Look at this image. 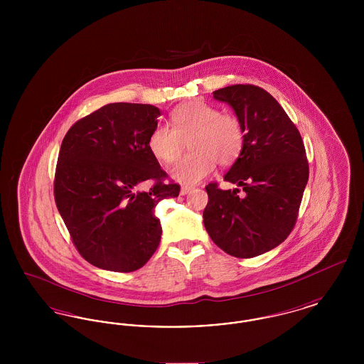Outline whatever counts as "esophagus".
Instances as JSON below:
<instances>
[{
  "label": "esophagus",
  "instance_id": "obj_1",
  "mask_svg": "<svg viewBox=\"0 0 364 364\" xmlns=\"http://www.w3.org/2000/svg\"><path fill=\"white\" fill-rule=\"evenodd\" d=\"M191 191H192V187H187V186H183V187L180 188V193H181V195H187V193H190Z\"/></svg>",
  "mask_w": 364,
  "mask_h": 364
}]
</instances>
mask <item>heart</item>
<instances>
[{
    "mask_svg": "<svg viewBox=\"0 0 364 364\" xmlns=\"http://www.w3.org/2000/svg\"><path fill=\"white\" fill-rule=\"evenodd\" d=\"M172 127L158 124L149 136V150L162 164H173L188 140L191 150L172 169V178L192 186L213 172L215 162L233 164L244 147L245 132L240 119L221 112L215 105L195 100L176 107Z\"/></svg>",
    "mask_w": 364,
    "mask_h": 364,
    "instance_id": "heart-1",
    "label": "heart"
}]
</instances>
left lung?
I'll return each mask as SVG.
<instances>
[{"label":"left lung","mask_w":364,"mask_h":364,"mask_svg":"<svg viewBox=\"0 0 364 364\" xmlns=\"http://www.w3.org/2000/svg\"><path fill=\"white\" fill-rule=\"evenodd\" d=\"M229 105L245 132L242 154L224 180L239 188L220 190L210 183L203 224L226 254L254 258L284 242L292 232L309 162L301 136L281 105L263 88L235 85L213 92Z\"/></svg>","instance_id":"8db88e82"}]
</instances>
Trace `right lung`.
<instances>
[{"label":"right lung","mask_w":364,"mask_h":364,"mask_svg":"<svg viewBox=\"0 0 364 364\" xmlns=\"http://www.w3.org/2000/svg\"><path fill=\"white\" fill-rule=\"evenodd\" d=\"M161 110L153 105H105L75 122L61 143L54 199L85 259L104 270L129 273L156 252L162 228L158 202L178 196L147 141ZM154 181L149 191L139 187Z\"/></svg>","instance_id":"1"}]
</instances>
